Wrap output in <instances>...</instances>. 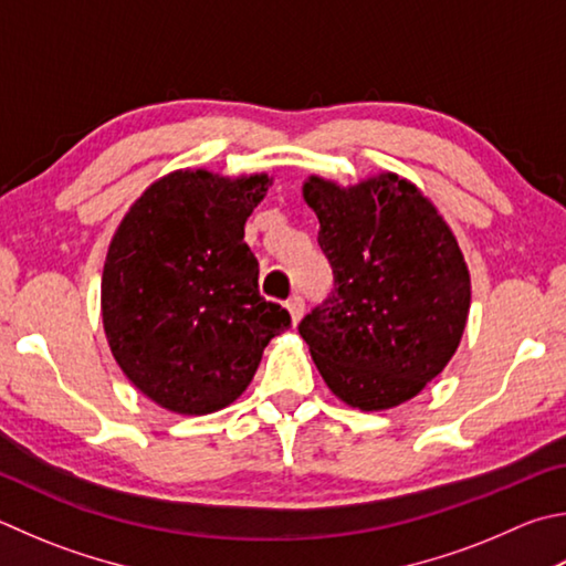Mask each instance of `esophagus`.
I'll return each instance as SVG.
<instances>
[{"mask_svg": "<svg viewBox=\"0 0 566 566\" xmlns=\"http://www.w3.org/2000/svg\"><path fill=\"white\" fill-rule=\"evenodd\" d=\"M286 312H290V316H292V324L296 326L300 324V318H302V314H304V300L300 294H294L290 302H286Z\"/></svg>", "mask_w": 566, "mask_h": 566, "instance_id": "obj_1", "label": "esophagus"}]
</instances>
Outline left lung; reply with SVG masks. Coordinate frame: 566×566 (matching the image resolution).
<instances>
[{
	"mask_svg": "<svg viewBox=\"0 0 566 566\" xmlns=\"http://www.w3.org/2000/svg\"><path fill=\"white\" fill-rule=\"evenodd\" d=\"M334 292L300 334L336 398L358 410L406 403L458 352L470 272L443 214L413 182L378 172L356 185L310 176Z\"/></svg>",
	"mask_w": 566,
	"mask_h": 566,
	"instance_id": "8db88e82",
	"label": "left lung"
}]
</instances>
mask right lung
I'll list each match as a JSON object with an SVG mask.
<instances>
[{
  "instance_id": "right-lung-1",
  "label": "right lung",
  "mask_w": 566,
  "mask_h": 566,
  "mask_svg": "<svg viewBox=\"0 0 566 566\" xmlns=\"http://www.w3.org/2000/svg\"><path fill=\"white\" fill-rule=\"evenodd\" d=\"M266 172L228 178L182 168L148 185L108 244L101 316L128 381L178 416L238 400L290 312L256 290L244 222L264 200Z\"/></svg>"
}]
</instances>
